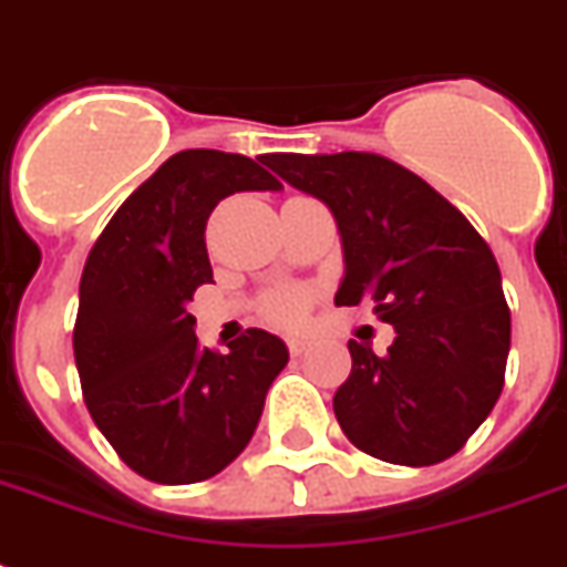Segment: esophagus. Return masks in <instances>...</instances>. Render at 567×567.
Returning <instances> with one entry per match:
<instances>
[{
  "label": "esophagus",
  "mask_w": 567,
  "mask_h": 567,
  "mask_svg": "<svg viewBox=\"0 0 567 567\" xmlns=\"http://www.w3.org/2000/svg\"><path fill=\"white\" fill-rule=\"evenodd\" d=\"M306 350H309V341H306V338H288V353L302 355Z\"/></svg>",
  "instance_id": "obj_1"
}]
</instances>
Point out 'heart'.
Masks as SVG:
<instances>
[{
    "instance_id": "obj_1",
    "label": "heart",
    "mask_w": 567,
    "mask_h": 567,
    "mask_svg": "<svg viewBox=\"0 0 567 567\" xmlns=\"http://www.w3.org/2000/svg\"><path fill=\"white\" fill-rule=\"evenodd\" d=\"M311 306L309 288H300V285H282V288H274L261 297V318L274 327H297L306 320Z\"/></svg>"
}]
</instances>
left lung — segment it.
Returning a JSON list of instances; mask_svg holds the SVG:
<instances>
[{
  "instance_id": "1",
  "label": "left lung",
  "mask_w": 567,
  "mask_h": 567,
  "mask_svg": "<svg viewBox=\"0 0 567 567\" xmlns=\"http://www.w3.org/2000/svg\"><path fill=\"white\" fill-rule=\"evenodd\" d=\"M288 185L332 208L344 244L336 306H373L396 329L377 355L350 341L353 371L332 409L355 447L391 465H439L497 403L512 318L492 247L456 205L377 153L270 155Z\"/></svg>"
}]
</instances>
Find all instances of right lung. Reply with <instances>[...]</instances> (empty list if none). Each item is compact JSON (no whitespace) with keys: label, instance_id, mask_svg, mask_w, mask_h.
<instances>
[{"label":"right lung","instance_id":"right-lung-1","mask_svg":"<svg viewBox=\"0 0 567 567\" xmlns=\"http://www.w3.org/2000/svg\"><path fill=\"white\" fill-rule=\"evenodd\" d=\"M247 155H171L120 205L79 285L73 353L93 423L135 474L203 483L247 447L288 350L247 329L226 353L196 344L188 311L212 282L205 223L238 190H279Z\"/></svg>","mask_w":567,"mask_h":567}]
</instances>
